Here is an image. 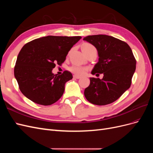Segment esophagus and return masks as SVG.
Returning <instances> with one entry per match:
<instances>
[{
	"mask_svg": "<svg viewBox=\"0 0 153 153\" xmlns=\"http://www.w3.org/2000/svg\"><path fill=\"white\" fill-rule=\"evenodd\" d=\"M73 78H76V79H80L81 77L80 76H78V75H73Z\"/></svg>",
	"mask_w": 153,
	"mask_h": 153,
	"instance_id": "obj_1",
	"label": "esophagus"
}]
</instances>
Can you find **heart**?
<instances>
[{
    "mask_svg": "<svg viewBox=\"0 0 153 153\" xmlns=\"http://www.w3.org/2000/svg\"><path fill=\"white\" fill-rule=\"evenodd\" d=\"M95 47L93 45L90 44V43H84L82 45V50L83 52L85 53L86 52H89L90 50H95ZM69 70L73 73L75 74L76 75H79L82 76L86 73L87 69L85 67L80 66H78V65H73L71 67L69 68Z\"/></svg>",
    "mask_w": 153,
    "mask_h": 153,
    "instance_id": "b5f03b06",
    "label": "heart"
}]
</instances>
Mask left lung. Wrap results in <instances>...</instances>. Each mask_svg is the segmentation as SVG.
<instances>
[{
    "mask_svg": "<svg viewBox=\"0 0 153 153\" xmlns=\"http://www.w3.org/2000/svg\"><path fill=\"white\" fill-rule=\"evenodd\" d=\"M84 40L98 50V62L91 73L104 75L102 79L90 78V85L84 91L85 98L96 105L112 103L131 86L136 69L132 50L126 42L110 36H88Z\"/></svg>",
    "mask_w": 153,
    "mask_h": 153,
    "instance_id": "1",
    "label": "left lung"
}]
</instances>
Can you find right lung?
<instances>
[{"label":"right lung","instance_id":"right-lung-1","mask_svg":"<svg viewBox=\"0 0 153 153\" xmlns=\"http://www.w3.org/2000/svg\"><path fill=\"white\" fill-rule=\"evenodd\" d=\"M81 36H48L25 44L17 57L14 69L19 89L27 98L41 105H50L62 96L66 83L73 78L64 71L54 75L55 64H61Z\"/></svg>","mask_w":153,"mask_h":153}]
</instances>
